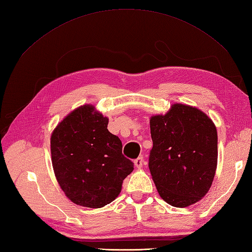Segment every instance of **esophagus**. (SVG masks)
<instances>
[{"mask_svg":"<svg viewBox=\"0 0 252 252\" xmlns=\"http://www.w3.org/2000/svg\"><path fill=\"white\" fill-rule=\"evenodd\" d=\"M133 162H134V165H136V168L140 169V168H142L144 159H143V157H138L137 159H134Z\"/></svg>","mask_w":252,"mask_h":252,"instance_id":"34e87169","label":"esophagus"}]
</instances>
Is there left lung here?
I'll use <instances>...</instances> for the list:
<instances>
[{"instance_id": "1", "label": "left lung", "mask_w": 252, "mask_h": 252, "mask_svg": "<svg viewBox=\"0 0 252 252\" xmlns=\"http://www.w3.org/2000/svg\"><path fill=\"white\" fill-rule=\"evenodd\" d=\"M150 126L149 168L159 195L175 207L197 203L216 173V126L201 110L182 103L164 115H153Z\"/></svg>"}]
</instances>
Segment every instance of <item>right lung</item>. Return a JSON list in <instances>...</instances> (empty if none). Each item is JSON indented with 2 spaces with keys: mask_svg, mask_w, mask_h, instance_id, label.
<instances>
[{
  "mask_svg": "<svg viewBox=\"0 0 252 252\" xmlns=\"http://www.w3.org/2000/svg\"><path fill=\"white\" fill-rule=\"evenodd\" d=\"M109 120L94 106L73 110L51 134V158L60 187L77 205L100 208L118 198L133 163L122 141L108 130Z\"/></svg>",
  "mask_w": 252,
  "mask_h": 252,
  "instance_id": "right-lung-1",
  "label": "right lung"
}]
</instances>
